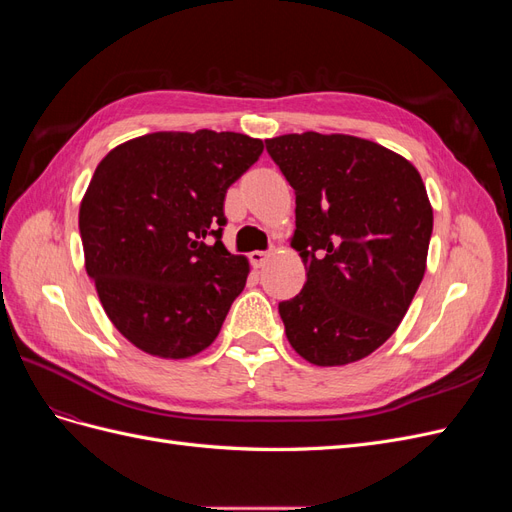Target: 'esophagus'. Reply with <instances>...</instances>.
<instances>
[{
    "instance_id": "obj_1",
    "label": "esophagus",
    "mask_w": 512,
    "mask_h": 512,
    "mask_svg": "<svg viewBox=\"0 0 512 512\" xmlns=\"http://www.w3.org/2000/svg\"><path fill=\"white\" fill-rule=\"evenodd\" d=\"M271 256V252H260V250H256V252H252L250 254V262L252 265L258 269V267H262L267 262V258Z\"/></svg>"
}]
</instances>
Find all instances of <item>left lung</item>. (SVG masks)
<instances>
[{
	"instance_id": "8db88e82",
	"label": "left lung",
	"mask_w": 512,
	"mask_h": 512,
	"mask_svg": "<svg viewBox=\"0 0 512 512\" xmlns=\"http://www.w3.org/2000/svg\"><path fill=\"white\" fill-rule=\"evenodd\" d=\"M297 196L290 245L307 267L280 303L290 346L337 367L378 350L404 320L427 267L433 211L418 170L399 153L348 134L265 141Z\"/></svg>"
}]
</instances>
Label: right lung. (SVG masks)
<instances>
[{
	"label": "right lung",
	"mask_w": 512,
	"mask_h": 512,
	"mask_svg": "<svg viewBox=\"0 0 512 512\" xmlns=\"http://www.w3.org/2000/svg\"><path fill=\"white\" fill-rule=\"evenodd\" d=\"M262 149L237 132H153L98 164L79 211L85 269L138 350L188 359L218 337L250 273L222 243L224 198Z\"/></svg>",
	"instance_id": "add662e5"
}]
</instances>
